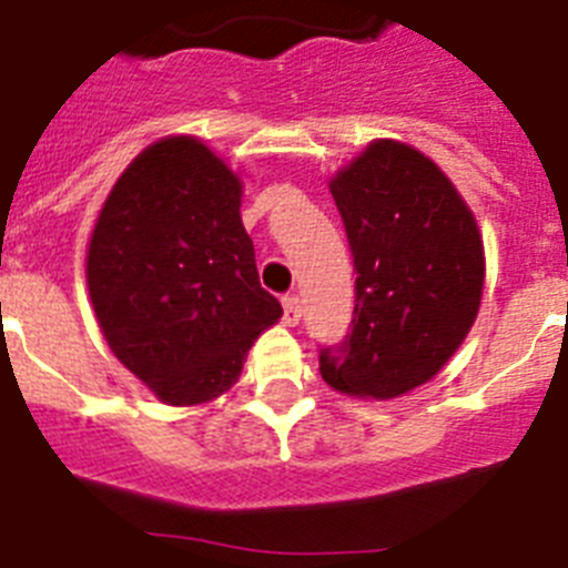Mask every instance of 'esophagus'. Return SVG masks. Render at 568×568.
Instances as JSON below:
<instances>
[{"label":"esophagus","mask_w":568,"mask_h":568,"mask_svg":"<svg viewBox=\"0 0 568 568\" xmlns=\"http://www.w3.org/2000/svg\"><path fill=\"white\" fill-rule=\"evenodd\" d=\"M281 304H284V324H287V327H295V324L301 321L298 295H284V298H281Z\"/></svg>","instance_id":"1"}]
</instances>
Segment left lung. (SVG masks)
<instances>
[{
  "instance_id": "obj_1",
  "label": "left lung",
  "mask_w": 568,
  "mask_h": 568,
  "mask_svg": "<svg viewBox=\"0 0 568 568\" xmlns=\"http://www.w3.org/2000/svg\"><path fill=\"white\" fill-rule=\"evenodd\" d=\"M355 264V310L341 346H324L333 389L389 400L438 375L475 324L484 241L435 162L378 139L329 182Z\"/></svg>"
}]
</instances>
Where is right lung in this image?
Wrapping results in <instances>:
<instances>
[{
    "label": "right lung",
    "instance_id": "add662e5",
    "mask_svg": "<svg viewBox=\"0 0 568 568\" xmlns=\"http://www.w3.org/2000/svg\"><path fill=\"white\" fill-rule=\"evenodd\" d=\"M241 182L193 135L135 155L97 219L88 290L110 349L170 406L219 398L281 318L241 224Z\"/></svg>",
    "mask_w": 568,
    "mask_h": 568
}]
</instances>
